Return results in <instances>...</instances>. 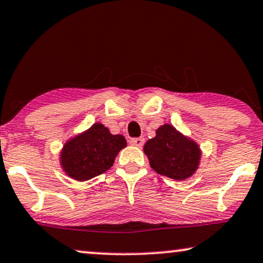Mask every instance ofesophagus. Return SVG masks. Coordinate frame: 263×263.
Here are the masks:
<instances>
[{
	"instance_id": "34e87169",
	"label": "esophagus",
	"mask_w": 263,
	"mask_h": 263,
	"mask_svg": "<svg viewBox=\"0 0 263 263\" xmlns=\"http://www.w3.org/2000/svg\"><path fill=\"white\" fill-rule=\"evenodd\" d=\"M143 143H144L143 138H138V139H132L130 140V144H132V146H134V147L141 148L143 146Z\"/></svg>"
}]
</instances>
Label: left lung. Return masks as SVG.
Segmentation results:
<instances>
[{
  "instance_id": "left-lung-1",
  "label": "left lung",
  "mask_w": 263,
  "mask_h": 263,
  "mask_svg": "<svg viewBox=\"0 0 263 263\" xmlns=\"http://www.w3.org/2000/svg\"><path fill=\"white\" fill-rule=\"evenodd\" d=\"M143 152L155 172L174 180L192 177L201 158L199 144L168 123L155 130L154 138L144 143Z\"/></svg>"
}]
</instances>
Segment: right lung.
I'll list each match as a JSON object with an SVG mask.
<instances>
[{"label":"right lung","mask_w":263,"mask_h":263,"mask_svg":"<svg viewBox=\"0 0 263 263\" xmlns=\"http://www.w3.org/2000/svg\"><path fill=\"white\" fill-rule=\"evenodd\" d=\"M124 147V136L114 135L104 124L95 123L66 141L60 151V166L74 180H90L106 172Z\"/></svg>","instance_id":"right-lung-1"}]
</instances>
